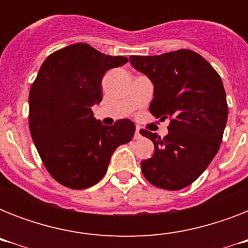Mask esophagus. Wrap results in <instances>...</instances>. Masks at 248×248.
I'll return each instance as SVG.
<instances>
[{"mask_svg": "<svg viewBox=\"0 0 248 248\" xmlns=\"http://www.w3.org/2000/svg\"><path fill=\"white\" fill-rule=\"evenodd\" d=\"M141 131H140V128L139 127H136V130H135V136H134V138H135V139H140V138H141Z\"/></svg>", "mask_w": 248, "mask_h": 248, "instance_id": "34e87169", "label": "esophagus"}]
</instances>
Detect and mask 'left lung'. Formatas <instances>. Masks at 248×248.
<instances>
[{"label":"left lung","mask_w":248,"mask_h":248,"mask_svg":"<svg viewBox=\"0 0 248 248\" xmlns=\"http://www.w3.org/2000/svg\"><path fill=\"white\" fill-rule=\"evenodd\" d=\"M130 63L155 85L152 114L170 118L163 139L141 130L155 144L153 157L141 162L144 177L167 190L185 188L207 169L223 140L228 120L223 81L207 60L186 48L130 56Z\"/></svg>","instance_id":"1"}]
</instances>
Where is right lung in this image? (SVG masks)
Here are the masks:
<instances>
[{
	"mask_svg": "<svg viewBox=\"0 0 248 248\" xmlns=\"http://www.w3.org/2000/svg\"><path fill=\"white\" fill-rule=\"evenodd\" d=\"M87 44L60 48L46 58L29 91V130L48 173L71 189L103 179L113 152L131 141L130 120L104 126L91 107L103 99L105 72L127 63Z\"/></svg>",
	"mask_w": 248,
	"mask_h": 248,
	"instance_id": "add662e5",
	"label": "right lung"
}]
</instances>
